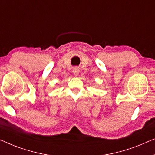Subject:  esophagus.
I'll return each mask as SVG.
<instances>
[{"label":"esophagus","mask_w":155,"mask_h":155,"mask_svg":"<svg viewBox=\"0 0 155 155\" xmlns=\"http://www.w3.org/2000/svg\"><path fill=\"white\" fill-rule=\"evenodd\" d=\"M73 73L75 75H78V73H79V68L78 67H75L73 68Z\"/></svg>","instance_id":"esophagus-1"}]
</instances>
